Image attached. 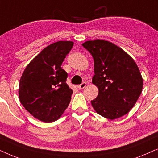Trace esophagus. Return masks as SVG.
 Wrapping results in <instances>:
<instances>
[{
  "label": "esophagus",
  "mask_w": 158,
  "mask_h": 158,
  "mask_svg": "<svg viewBox=\"0 0 158 158\" xmlns=\"http://www.w3.org/2000/svg\"><path fill=\"white\" fill-rule=\"evenodd\" d=\"M86 85H87V84H86V82H83V83H81V85H78L77 87L79 88V89H83L84 88H85V87H86Z\"/></svg>",
  "instance_id": "esophagus-1"
}]
</instances>
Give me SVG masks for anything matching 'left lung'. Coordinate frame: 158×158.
<instances>
[{
	"mask_svg": "<svg viewBox=\"0 0 158 158\" xmlns=\"http://www.w3.org/2000/svg\"><path fill=\"white\" fill-rule=\"evenodd\" d=\"M94 59L92 84L99 89L91 101L98 114L114 120L127 114L139 98L143 79L133 58L110 42L89 40L82 44Z\"/></svg>",
	"mask_w": 158,
	"mask_h": 158,
	"instance_id": "1",
	"label": "left lung"
}]
</instances>
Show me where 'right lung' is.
Returning a JSON list of instances; mask_svg holds the SVG:
<instances>
[{"label": "right lung", "instance_id": "add662e5", "mask_svg": "<svg viewBox=\"0 0 158 158\" xmlns=\"http://www.w3.org/2000/svg\"><path fill=\"white\" fill-rule=\"evenodd\" d=\"M73 45L71 41H58L47 46L31 60L21 77V103L40 121H57L70 103L73 91L66 82L68 74L61 64Z\"/></svg>", "mask_w": 158, "mask_h": 158}]
</instances>
